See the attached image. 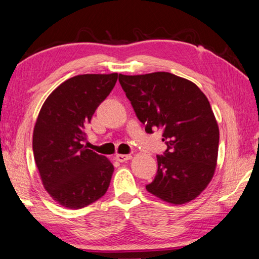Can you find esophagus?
Wrapping results in <instances>:
<instances>
[{"instance_id": "esophagus-1", "label": "esophagus", "mask_w": 259, "mask_h": 259, "mask_svg": "<svg viewBox=\"0 0 259 259\" xmlns=\"http://www.w3.org/2000/svg\"><path fill=\"white\" fill-rule=\"evenodd\" d=\"M116 160H118V162H120V163H124V162H126V160H128V159H131L132 158V156L131 155H122V154H118V155H116Z\"/></svg>"}]
</instances>
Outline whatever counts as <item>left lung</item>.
I'll list each match as a JSON object with an SVG mask.
<instances>
[{"label": "left lung", "mask_w": 259, "mask_h": 259, "mask_svg": "<svg viewBox=\"0 0 259 259\" xmlns=\"http://www.w3.org/2000/svg\"><path fill=\"white\" fill-rule=\"evenodd\" d=\"M119 82L146 132L162 130L167 146L147 190L172 204L194 200L212 179L218 157L219 128L206 96L168 72L119 74Z\"/></svg>", "instance_id": "obj_1"}]
</instances>
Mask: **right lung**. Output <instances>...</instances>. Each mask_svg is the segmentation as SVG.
<instances>
[{
	"label": "right lung",
	"mask_w": 259,
	"mask_h": 259,
	"mask_svg": "<svg viewBox=\"0 0 259 259\" xmlns=\"http://www.w3.org/2000/svg\"><path fill=\"white\" fill-rule=\"evenodd\" d=\"M118 74H81L67 79L42 105L33 132V154L44 187L55 201L81 209L107 193L113 165L87 149L84 130L107 99Z\"/></svg>",
	"instance_id": "1"
}]
</instances>
